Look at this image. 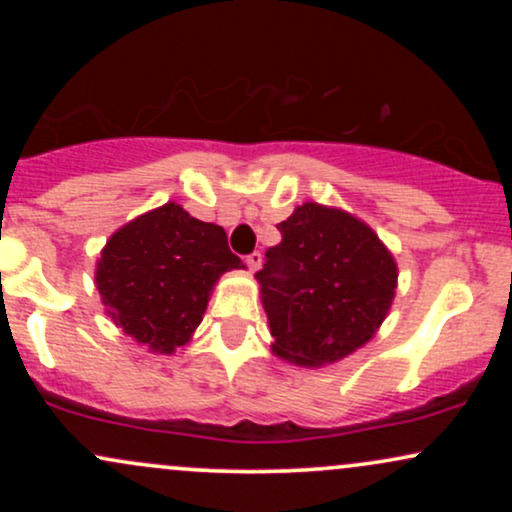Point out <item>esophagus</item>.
<instances>
[{
  "instance_id": "obj_1",
  "label": "esophagus",
  "mask_w": 512,
  "mask_h": 512,
  "mask_svg": "<svg viewBox=\"0 0 512 512\" xmlns=\"http://www.w3.org/2000/svg\"><path fill=\"white\" fill-rule=\"evenodd\" d=\"M245 262H248V267L252 269V272H257V269L262 267V252H250L248 257H245Z\"/></svg>"
}]
</instances>
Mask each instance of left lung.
Masks as SVG:
<instances>
[{
	"label": "left lung",
	"mask_w": 512,
	"mask_h": 512,
	"mask_svg": "<svg viewBox=\"0 0 512 512\" xmlns=\"http://www.w3.org/2000/svg\"><path fill=\"white\" fill-rule=\"evenodd\" d=\"M276 228L281 243L255 274L272 351L305 368L342 361L390 313L395 257L368 223L317 202L296 207Z\"/></svg>",
	"instance_id": "left-lung-1"
}]
</instances>
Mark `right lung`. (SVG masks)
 I'll list each match as a JSON object with an SVG mask.
<instances>
[{
  "instance_id": "1",
  "label": "right lung",
  "mask_w": 512,
  "mask_h": 512,
  "mask_svg": "<svg viewBox=\"0 0 512 512\" xmlns=\"http://www.w3.org/2000/svg\"><path fill=\"white\" fill-rule=\"evenodd\" d=\"M243 267L221 226L168 202L110 236L96 286L122 332L154 354H173L192 339L219 276Z\"/></svg>"
}]
</instances>
